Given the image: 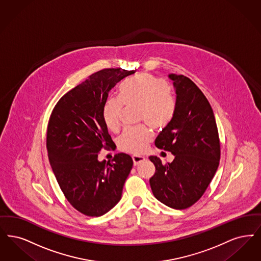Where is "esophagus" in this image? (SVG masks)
Returning a JSON list of instances; mask_svg holds the SVG:
<instances>
[{"label": "esophagus", "mask_w": 261, "mask_h": 261, "mask_svg": "<svg viewBox=\"0 0 261 261\" xmlns=\"http://www.w3.org/2000/svg\"><path fill=\"white\" fill-rule=\"evenodd\" d=\"M132 159H133L134 165L136 166V165H139L141 162H143L146 158H145V156H141V155H133Z\"/></svg>", "instance_id": "esophagus-1"}]
</instances>
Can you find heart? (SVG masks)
I'll return each instance as SVG.
<instances>
[{"label":"heart","mask_w":261,"mask_h":261,"mask_svg":"<svg viewBox=\"0 0 261 261\" xmlns=\"http://www.w3.org/2000/svg\"><path fill=\"white\" fill-rule=\"evenodd\" d=\"M122 105L137 107L140 121L156 129L169 124L176 108L175 98L166 83L148 73L127 79L118 87V99L106 100L102 116L111 132H117L120 127ZM151 140L152 133L146 126L128 128L118 138L117 146L123 151L140 154L146 150Z\"/></svg>","instance_id":"b5f03b06"}]
</instances>
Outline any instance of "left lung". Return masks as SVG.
Instances as JSON below:
<instances>
[{"mask_svg":"<svg viewBox=\"0 0 261 261\" xmlns=\"http://www.w3.org/2000/svg\"><path fill=\"white\" fill-rule=\"evenodd\" d=\"M168 76L176 91V108L155 146L175 158L163 164L159 157H149L155 166L149 185L157 200L182 210L196 203L208 188L219 167L220 146L215 115L205 95L185 75Z\"/></svg>","mask_w":261,"mask_h":261,"instance_id":"8db88e82","label":"left lung"}]
</instances>
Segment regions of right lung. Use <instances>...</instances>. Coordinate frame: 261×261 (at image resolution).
Returning a JSON list of instances; mask_svg holds the SVG:
<instances>
[{
	"label": "right lung",
	"instance_id": "right-lung-1",
	"mask_svg": "<svg viewBox=\"0 0 261 261\" xmlns=\"http://www.w3.org/2000/svg\"><path fill=\"white\" fill-rule=\"evenodd\" d=\"M135 71L105 69L65 94L50 115L46 146L58 185L73 208L101 217L120 201L133 166L130 155L118 153L112 163L98 154L114 142L102 116L110 90Z\"/></svg>",
	"mask_w": 261,
	"mask_h": 261
}]
</instances>
